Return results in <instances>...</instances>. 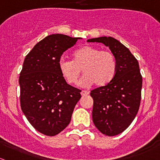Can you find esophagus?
I'll use <instances>...</instances> for the list:
<instances>
[{
  "instance_id": "34e87169",
  "label": "esophagus",
  "mask_w": 160,
  "mask_h": 160,
  "mask_svg": "<svg viewBox=\"0 0 160 160\" xmlns=\"http://www.w3.org/2000/svg\"><path fill=\"white\" fill-rule=\"evenodd\" d=\"M89 92L87 90H82L81 92L82 96H87V95H89Z\"/></svg>"
}]
</instances>
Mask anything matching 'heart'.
<instances>
[{
  "mask_svg": "<svg viewBox=\"0 0 160 160\" xmlns=\"http://www.w3.org/2000/svg\"><path fill=\"white\" fill-rule=\"evenodd\" d=\"M74 60L60 59L59 69L69 84H75L82 69L84 75L79 85L87 87L95 83L97 86L108 84L117 71L115 56L110 51L101 50L94 46H84L73 53Z\"/></svg>",
  "mask_w": 160,
  "mask_h": 160,
  "instance_id": "obj_1",
  "label": "heart"
}]
</instances>
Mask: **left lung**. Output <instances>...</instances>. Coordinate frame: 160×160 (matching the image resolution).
Returning <instances> with one entry per match:
<instances>
[{"instance_id": "8db88e82", "label": "left lung", "mask_w": 160, "mask_h": 160, "mask_svg": "<svg viewBox=\"0 0 160 160\" xmlns=\"http://www.w3.org/2000/svg\"><path fill=\"white\" fill-rule=\"evenodd\" d=\"M87 42L103 43L109 47L116 59L114 78L90 92L95 127L106 136H115L131 124L139 110L142 87L139 63L130 50L113 38H96L88 39Z\"/></svg>"}]
</instances>
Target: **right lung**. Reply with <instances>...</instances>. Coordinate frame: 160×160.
I'll return each instance as SVG.
<instances>
[{
  "label": "right lung",
  "instance_id": "right-lung-1",
  "mask_svg": "<svg viewBox=\"0 0 160 160\" xmlns=\"http://www.w3.org/2000/svg\"><path fill=\"white\" fill-rule=\"evenodd\" d=\"M78 39L48 35L24 60L19 79L21 109L33 128L46 136H55L68 127L81 98V90L68 85L59 69L62 54Z\"/></svg>",
  "mask_w": 160,
  "mask_h": 160
}]
</instances>
